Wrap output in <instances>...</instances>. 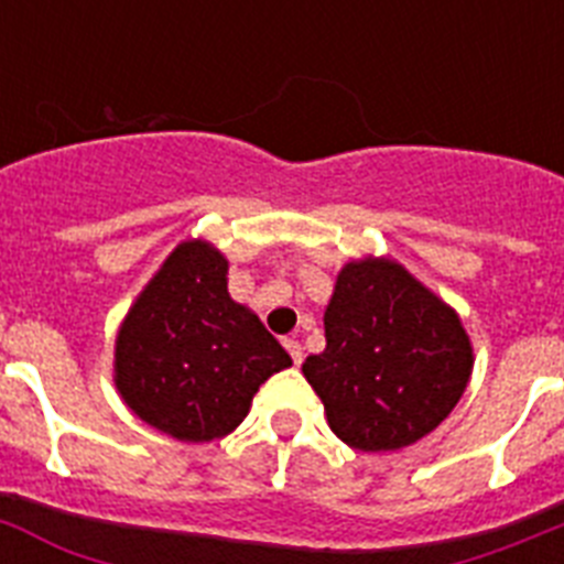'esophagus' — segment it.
Here are the masks:
<instances>
[{
	"mask_svg": "<svg viewBox=\"0 0 564 564\" xmlns=\"http://www.w3.org/2000/svg\"><path fill=\"white\" fill-rule=\"evenodd\" d=\"M283 346H286V351L292 355V360H295V366L303 364V346L301 340H295V337H283Z\"/></svg>",
	"mask_w": 564,
	"mask_h": 564,
	"instance_id": "obj_1",
	"label": "esophagus"
}]
</instances>
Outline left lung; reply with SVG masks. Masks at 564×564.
I'll use <instances>...</instances> for the list:
<instances>
[{
	"mask_svg": "<svg viewBox=\"0 0 564 564\" xmlns=\"http://www.w3.org/2000/svg\"><path fill=\"white\" fill-rule=\"evenodd\" d=\"M326 349L303 377L329 429L360 452H398L437 429L474 369L457 312L389 258L340 269L323 315Z\"/></svg>",
	"mask_w": 564,
	"mask_h": 564,
	"instance_id": "8db88e82",
	"label": "left lung"
}]
</instances>
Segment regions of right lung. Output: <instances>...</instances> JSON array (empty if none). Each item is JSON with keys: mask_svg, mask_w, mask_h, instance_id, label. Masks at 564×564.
<instances>
[{"mask_svg": "<svg viewBox=\"0 0 564 564\" xmlns=\"http://www.w3.org/2000/svg\"><path fill=\"white\" fill-rule=\"evenodd\" d=\"M227 269L213 243H178L116 337L121 400L181 443L227 437L261 383L292 366L258 315L229 297Z\"/></svg>", "mask_w": 564, "mask_h": 564, "instance_id": "right-lung-1", "label": "right lung"}]
</instances>
